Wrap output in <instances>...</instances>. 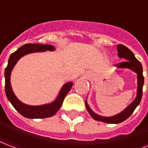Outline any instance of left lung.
<instances>
[{"label": "left lung", "mask_w": 148, "mask_h": 148, "mask_svg": "<svg viewBox=\"0 0 148 148\" xmlns=\"http://www.w3.org/2000/svg\"><path fill=\"white\" fill-rule=\"evenodd\" d=\"M117 51H118V57L120 58H123L124 61L121 62L116 64L118 68H127L138 74V89H137V96L136 98L133 101V102L130 103L123 111L112 117H103L101 115L97 114L96 113L93 111L89 105L85 101V106L89 114L96 121H98L108 123V124H119L124 121L127 119L135 110V108L140 103L141 98H142L143 85H144V76H143V67L140 61L135 58L134 53L127 47L123 45H117Z\"/></svg>", "instance_id": "left-lung-1"}]
</instances>
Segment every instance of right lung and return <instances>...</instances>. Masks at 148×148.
<instances>
[{
	"label": "right lung",
	"mask_w": 148,
	"mask_h": 148,
	"mask_svg": "<svg viewBox=\"0 0 148 148\" xmlns=\"http://www.w3.org/2000/svg\"><path fill=\"white\" fill-rule=\"evenodd\" d=\"M55 50L54 47L50 45H40V44H27L18 48L17 51L11 53L8 60V64L4 71L5 77V93L8 101L13 107L24 117L31 119L35 118H45L52 117L58 112L62 105L65 96L71 89L73 83L68 82L64 84L60 89L57 98L52 103L38 106L27 105L20 101L13 92L10 85V74L14 65L17 64L20 58L27 53L34 52H44L46 51H53Z\"/></svg>",
	"instance_id": "right-lung-1"
}]
</instances>
